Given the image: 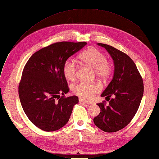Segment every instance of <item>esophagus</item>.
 Returning <instances> with one entry per match:
<instances>
[{
	"mask_svg": "<svg viewBox=\"0 0 159 159\" xmlns=\"http://www.w3.org/2000/svg\"><path fill=\"white\" fill-rule=\"evenodd\" d=\"M79 102H80L81 104H86V105H87V104H88V102H87V101H85L84 100L81 99V98H79Z\"/></svg>",
	"mask_w": 159,
	"mask_h": 159,
	"instance_id": "1",
	"label": "esophagus"
}]
</instances>
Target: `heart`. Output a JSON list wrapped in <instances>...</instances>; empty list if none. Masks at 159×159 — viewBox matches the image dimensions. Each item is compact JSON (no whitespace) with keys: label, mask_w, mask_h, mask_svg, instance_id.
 <instances>
[{"label":"heart","mask_w":159,"mask_h":159,"mask_svg":"<svg viewBox=\"0 0 159 159\" xmlns=\"http://www.w3.org/2000/svg\"><path fill=\"white\" fill-rule=\"evenodd\" d=\"M80 61L87 66L94 69L97 77L107 79L112 72V65L107 60V57L101 51L95 48H89L79 57ZM77 65L73 60H67L63 66V74L68 80L74 81L77 75ZM101 90V87L97 83L87 84L79 82L72 86L74 93L82 99L89 101L92 99L96 94Z\"/></svg>","instance_id":"b5f03b06"}]
</instances>
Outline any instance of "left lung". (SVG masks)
<instances>
[{
	"instance_id": "left-lung-1",
	"label": "left lung",
	"mask_w": 159,
	"mask_h": 159,
	"mask_svg": "<svg viewBox=\"0 0 159 159\" xmlns=\"http://www.w3.org/2000/svg\"><path fill=\"white\" fill-rule=\"evenodd\" d=\"M114 61L112 81L101 97H112L106 106L105 101L98 103L101 112L93 118L96 126L105 132L122 129L132 121L138 111L143 95V81L134 62L126 54L103 43Z\"/></svg>"
}]
</instances>
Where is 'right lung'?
Listing matches in <instances>:
<instances>
[{
  "mask_svg": "<svg viewBox=\"0 0 159 159\" xmlns=\"http://www.w3.org/2000/svg\"><path fill=\"white\" fill-rule=\"evenodd\" d=\"M86 45V42L53 43L35 52L27 62L19 84V97L26 116L37 128L54 132L68 122L79 100L77 96L64 95L70 89L63 66L69 57Z\"/></svg>",
  "mask_w": 159,
  "mask_h": 159,
  "instance_id": "obj_1",
  "label": "right lung"
}]
</instances>
